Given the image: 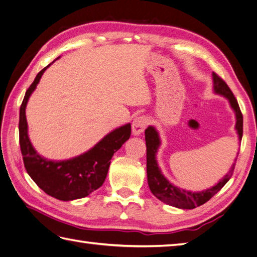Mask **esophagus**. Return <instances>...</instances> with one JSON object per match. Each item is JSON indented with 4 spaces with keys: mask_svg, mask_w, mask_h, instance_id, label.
<instances>
[{
    "mask_svg": "<svg viewBox=\"0 0 257 257\" xmlns=\"http://www.w3.org/2000/svg\"><path fill=\"white\" fill-rule=\"evenodd\" d=\"M149 124V118L146 116H139L134 118V121L132 123V133L134 135H140L144 132V130L146 128Z\"/></svg>",
    "mask_w": 257,
    "mask_h": 257,
    "instance_id": "obj_1",
    "label": "esophagus"
}]
</instances>
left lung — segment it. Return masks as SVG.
Segmentation results:
<instances>
[{
  "mask_svg": "<svg viewBox=\"0 0 257 257\" xmlns=\"http://www.w3.org/2000/svg\"><path fill=\"white\" fill-rule=\"evenodd\" d=\"M213 80H214V91L221 94L226 97L231 106L235 111L236 115V130L239 136V140H242L243 135V114L240 112L238 106L237 99L235 98L233 92L228 85L221 76H218L215 72H213ZM145 142H146V172H148V182L151 192L159 198L160 201L164 202L169 205L184 208V209H192L196 206H201L204 203H206L208 200L216 194L221 188L226 184L228 180L233 175L235 169V164H233L232 170L229 171L223 180L219 181L215 186L208 188L203 192H188L182 188L172 185L162 174L158 163L155 160V154L158 152L159 146L161 144L159 134L156 132L153 126H149L145 130Z\"/></svg>",
  "mask_w": 257,
  "mask_h": 257,
  "instance_id": "left-lung-1",
  "label": "left lung"
}]
</instances>
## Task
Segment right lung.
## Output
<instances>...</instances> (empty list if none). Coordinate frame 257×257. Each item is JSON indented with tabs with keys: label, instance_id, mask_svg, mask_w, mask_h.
<instances>
[{
	"label": "right lung",
	"instance_id": "right-lung-1",
	"mask_svg": "<svg viewBox=\"0 0 257 257\" xmlns=\"http://www.w3.org/2000/svg\"><path fill=\"white\" fill-rule=\"evenodd\" d=\"M49 66L39 72L21 104L19 119L21 153L26 172L41 190L60 201L77 200L90 195L102 186L106 179L113 154L130 139L131 124L113 131L93 149L77 158L61 162L42 158L36 153L29 140L25 107L42 74Z\"/></svg>",
	"mask_w": 257,
	"mask_h": 257
}]
</instances>
